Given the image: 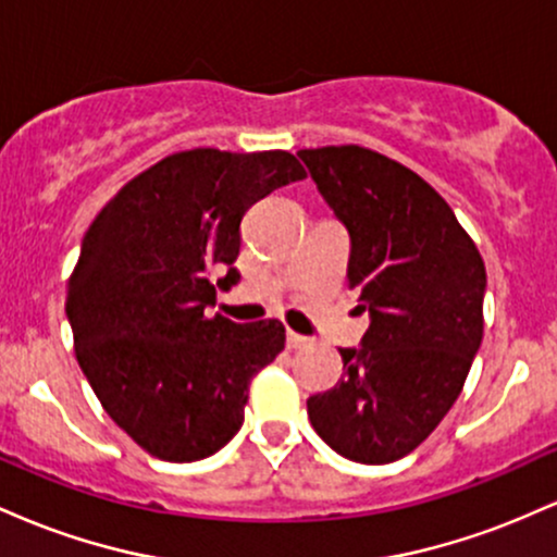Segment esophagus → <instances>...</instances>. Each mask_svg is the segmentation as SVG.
Here are the masks:
<instances>
[{"label":"esophagus","instance_id":"1","mask_svg":"<svg viewBox=\"0 0 557 557\" xmlns=\"http://www.w3.org/2000/svg\"><path fill=\"white\" fill-rule=\"evenodd\" d=\"M309 345V337L298 335V332H287V348L298 350V348H306Z\"/></svg>","mask_w":557,"mask_h":557}]
</instances>
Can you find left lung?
Returning a JSON list of instances; mask_svg holds the SVG:
<instances>
[{"label": "left lung", "instance_id": "left-lung-1", "mask_svg": "<svg viewBox=\"0 0 557 557\" xmlns=\"http://www.w3.org/2000/svg\"><path fill=\"white\" fill-rule=\"evenodd\" d=\"M298 157L348 227V287L372 314L361 348H341L343 380L306 400L311 426L350 461L393 463L461 395L484 335L482 253L406 164L356 144Z\"/></svg>", "mask_w": 557, "mask_h": 557}]
</instances>
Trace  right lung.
Segmentation results:
<instances>
[{
    "instance_id": "1",
    "label": "right lung",
    "mask_w": 557,
    "mask_h": 557,
    "mask_svg": "<svg viewBox=\"0 0 557 557\" xmlns=\"http://www.w3.org/2000/svg\"><path fill=\"white\" fill-rule=\"evenodd\" d=\"M306 170L290 151L190 149L127 181L96 214L67 280L75 359L101 408L149 456H214L243 424L248 387L285 348L277 319L207 317L238 280L240 220Z\"/></svg>"
}]
</instances>
